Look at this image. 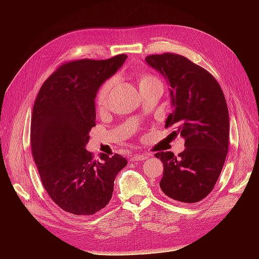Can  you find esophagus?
I'll return each instance as SVG.
<instances>
[{
  "label": "esophagus",
  "mask_w": 259,
  "mask_h": 259,
  "mask_svg": "<svg viewBox=\"0 0 259 259\" xmlns=\"http://www.w3.org/2000/svg\"><path fill=\"white\" fill-rule=\"evenodd\" d=\"M149 156H150V154L149 153H143V152H139V153H135V154H133L132 156H131V160L132 161H134V162H139V161H143V160H146V159H148Z\"/></svg>",
  "instance_id": "1"
}]
</instances>
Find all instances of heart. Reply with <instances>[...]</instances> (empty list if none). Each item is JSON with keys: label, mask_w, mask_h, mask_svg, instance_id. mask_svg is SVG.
Masks as SVG:
<instances>
[{"label": "heart", "mask_w": 259, "mask_h": 259, "mask_svg": "<svg viewBox=\"0 0 259 259\" xmlns=\"http://www.w3.org/2000/svg\"><path fill=\"white\" fill-rule=\"evenodd\" d=\"M154 82H159V80H156L155 77H153L151 75H143L139 80V86H143V85L149 84V83H154ZM113 83H114V80L111 79V80L107 81L103 86H101V89L99 90L98 95H97V104L99 107L106 106L109 93H110V91H111Z\"/></svg>", "instance_id": "b5f03b06"}]
</instances>
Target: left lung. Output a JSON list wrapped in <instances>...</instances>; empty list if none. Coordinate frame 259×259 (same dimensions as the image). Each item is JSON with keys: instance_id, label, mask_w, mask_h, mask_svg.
Returning <instances> with one entry per match:
<instances>
[{"instance_id": "obj_1", "label": "left lung", "mask_w": 259, "mask_h": 259, "mask_svg": "<svg viewBox=\"0 0 259 259\" xmlns=\"http://www.w3.org/2000/svg\"><path fill=\"white\" fill-rule=\"evenodd\" d=\"M146 62L165 77L173 107L165 126H174L186 147L178 156L170 151L154 154L164 165L160 187L173 200L199 202L213 190L228 153L224 93L213 75L180 55H151Z\"/></svg>"}]
</instances>
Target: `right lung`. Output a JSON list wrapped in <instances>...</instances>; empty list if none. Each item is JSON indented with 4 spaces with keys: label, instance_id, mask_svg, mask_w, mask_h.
Returning <instances> with one entry per match:
<instances>
[{
    "label": "right lung",
    "instance_id": "obj_1",
    "mask_svg": "<svg viewBox=\"0 0 259 259\" xmlns=\"http://www.w3.org/2000/svg\"><path fill=\"white\" fill-rule=\"evenodd\" d=\"M126 55L81 59L59 67L38 92L31 119V148L42 184L51 199L74 215H93L111 200L114 179L126 166L120 154L85 149L96 126L99 88L119 70Z\"/></svg>",
    "mask_w": 259,
    "mask_h": 259
}]
</instances>
